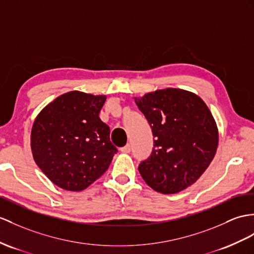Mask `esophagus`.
<instances>
[{
    "label": "esophagus",
    "mask_w": 254,
    "mask_h": 254,
    "mask_svg": "<svg viewBox=\"0 0 254 254\" xmlns=\"http://www.w3.org/2000/svg\"><path fill=\"white\" fill-rule=\"evenodd\" d=\"M130 150H131L130 145L127 144L126 146H124V147L121 148V152H122V153H129V152H130Z\"/></svg>",
    "instance_id": "esophagus-1"
}]
</instances>
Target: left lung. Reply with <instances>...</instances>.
<instances>
[{"label": "left lung", "instance_id": "obj_1", "mask_svg": "<svg viewBox=\"0 0 254 254\" xmlns=\"http://www.w3.org/2000/svg\"><path fill=\"white\" fill-rule=\"evenodd\" d=\"M152 127V155L139 165L145 183L162 194L194 184L212 162L219 145L214 117L200 97L165 88L133 98Z\"/></svg>", "mask_w": 254, "mask_h": 254}]
</instances>
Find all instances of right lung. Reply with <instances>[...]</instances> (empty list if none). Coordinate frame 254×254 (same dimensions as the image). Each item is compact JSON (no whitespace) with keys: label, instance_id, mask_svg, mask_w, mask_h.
I'll return each instance as SVG.
<instances>
[{"label":"right lung","instance_id":"1","mask_svg":"<svg viewBox=\"0 0 254 254\" xmlns=\"http://www.w3.org/2000/svg\"><path fill=\"white\" fill-rule=\"evenodd\" d=\"M104 95L73 90L60 95L36 115L31 129L35 164L60 189L79 191L107 171L116 147L99 113Z\"/></svg>","mask_w":254,"mask_h":254}]
</instances>
